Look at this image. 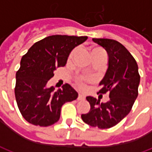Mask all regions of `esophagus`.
<instances>
[{
  "instance_id": "34e87169",
  "label": "esophagus",
  "mask_w": 152,
  "mask_h": 152,
  "mask_svg": "<svg viewBox=\"0 0 152 152\" xmlns=\"http://www.w3.org/2000/svg\"><path fill=\"white\" fill-rule=\"evenodd\" d=\"M85 98H86L85 96L82 95V94H78V98H77V99H78V100H83V99H85Z\"/></svg>"
}]
</instances>
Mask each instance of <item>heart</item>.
<instances>
[{"mask_svg":"<svg viewBox=\"0 0 152 152\" xmlns=\"http://www.w3.org/2000/svg\"><path fill=\"white\" fill-rule=\"evenodd\" d=\"M76 53V50H72L71 53H70L69 57H68V61H72L73 58V57L75 56V54ZM89 53L91 55V58L92 59L94 58H106V52L104 51L103 49L100 48V47L98 46H92L89 48ZM93 80L92 77L87 76H77L76 77V82L77 83V85L81 87V88H84L85 86V83L88 82V81H91Z\"/></svg>","mask_w":152,"mask_h":152,"instance_id":"obj_1","label":"heart"}]
</instances>
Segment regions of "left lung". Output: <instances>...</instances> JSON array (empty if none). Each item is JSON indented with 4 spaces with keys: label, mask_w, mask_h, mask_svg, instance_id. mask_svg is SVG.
I'll return each instance as SVG.
<instances>
[{
    "label": "left lung",
    "mask_w": 152,
    "mask_h": 152,
    "mask_svg": "<svg viewBox=\"0 0 152 152\" xmlns=\"http://www.w3.org/2000/svg\"><path fill=\"white\" fill-rule=\"evenodd\" d=\"M93 41L104 48L108 55V66L99 83L100 94H109V100L101 102L86 97L90 110L81 115L83 121L93 127L109 129L117 124L132 109L138 94L140 76L136 61L125 47L115 40L95 39Z\"/></svg>",
    "instance_id": "8db88e82"
}]
</instances>
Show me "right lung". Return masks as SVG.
<instances>
[{
    "mask_svg": "<svg viewBox=\"0 0 152 152\" xmlns=\"http://www.w3.org/2000/svg\"><path fill=\"white\" fill-rule=\"evenodd\" d=\"M87 39L50 36L36 42L22 57L16 72L15 99L22 115L30 124L52 125L59 120L62 106L77 99L78 93L68 84L54 91V87H47V83L56 68L66 65L73 49Z\"/></svg>",
    "mask_w": 152,
    "mask_h": 152,
    "instance_id": "add662e5",
    "label": "right lung"
}]
</instances>
